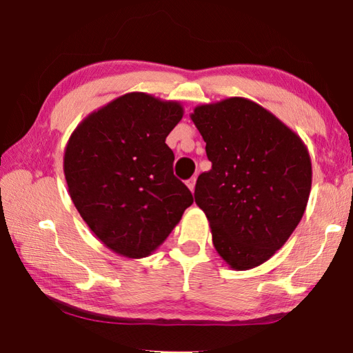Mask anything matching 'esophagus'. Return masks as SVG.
I'll list each match as a JSON object with an SVG mask.
<instances>
[{
	"mask_svg": "<svg viewBox=\"0 0 353 353\" xmlns=\"http://www.w3.org/2000/svg\"><path fill=\"white\" fill-rule=\"evenodd\" d=\"M187 187L190 188L191 193H193V191H194V187H196V177H191V179H188V181H187Z\"/></svg>",
	"mask_w": 353,
	"mask_h": 353,
	"instance_id": "1",
	"label": "esophagus"
}]
</instances>
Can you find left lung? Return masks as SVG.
Instances as JSON below:
<instances>
[{
    "label": "left lung",
    "mask_w": 353,
    "mask_h": 353,
    "mask_svg": "<svg viewBox=\"0 0 353 353\" xmlns=\"http://www.w3.org/2000/svg\"><path fill=\"white\" fill-rule=\"evenodd\" d=\"M212 170L194 201L210 223L213 246L232 270L270 260L301 223L312 190V160L294 130L246 98L202 104L191 113Z\"/></svg>",
    "instance_id": "obj_1"
}]
</instances>
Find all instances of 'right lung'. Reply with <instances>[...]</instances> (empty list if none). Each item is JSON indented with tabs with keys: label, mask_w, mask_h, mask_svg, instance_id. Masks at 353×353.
Returning a JSON list of instances; mask_svg holds the SVG:
<instances>
[{
	"label": "right lung",
	"mask_w": 353,
	"mask_h": 353,
	"mask_svg": "<svg viewBox=\"0 0 353 353\" xmlns=\"http://www.w3.org/2000/svg\"><path fill=\"white\" fill-rule=\"evenodd\" d=\"M182 117L177 101L126 93L83 118L65 146L71 201L118 255H151L193 204L172 172L174 154L165 143Z\"/></svg>",
	"instance_id": "obj_1"
}]
</instances>
